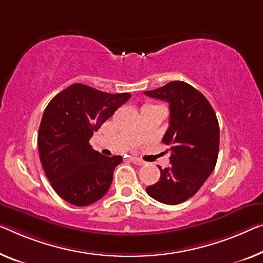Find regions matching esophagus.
Instances as JSON below:
<instances>
[{"label": "esophagus", "mask_w": 263, "mask_h": 263, "mask_svg": "<svg viewBox=\"0 0 263 263\" xmlns=\"http://www.w3.org/2000/svg\"><path fill=\"white\" fill-rule=\"evenodd\" d=\"M130 161L134 164H136V165H143L144 164V162L143 161H141V160H139V159H135V157H133V159H130Z\"/></svg>", "instance_id": "1"}]
</instances>
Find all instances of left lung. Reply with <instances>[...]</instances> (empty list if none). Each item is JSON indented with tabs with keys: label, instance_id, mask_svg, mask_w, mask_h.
I'll return each instance as SVG.
<instances>
[{
	"label": "left lung",
	"instance_id": "1",
	"mask_svg": "<svg viewBox=\"0 0 263 263\" xmlns=\"http://www.w3.org/2000/svg\"><path fill=\"white\" fill-rule=\"evenodd\" d=\"M144 94L169 103V127L162 142L172 152L169 167H159V182L145 191L164 204L182 203L195 195L215 168L220 144L215 111L199 90L182 81Z\"/></svg>",
	"mask_w": 263,
	"mask_h": 263
}]
</instances>
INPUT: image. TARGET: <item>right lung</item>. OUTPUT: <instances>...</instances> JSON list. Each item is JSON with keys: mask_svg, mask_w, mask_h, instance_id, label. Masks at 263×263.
I'll list each match as a JSON object with an SVG mask.
<instances>
[{"mask_svg": "<svg viewBox=\"0 0 263 263\" xmlns=\"http://www.w3.org/2000/svg\"><path fill=\"white\" fill-rule=\"evenodd\" d=\"M130 96L74 83L44 109L37 135L40 160L51 187L68 203L83 207L107 194L122 157L101 155L89 140Z\"/></svg>", "mask_w": 263, "mask_h": 263, "instance_id": "obj_1", "label": "right lung"}]
</instances>
